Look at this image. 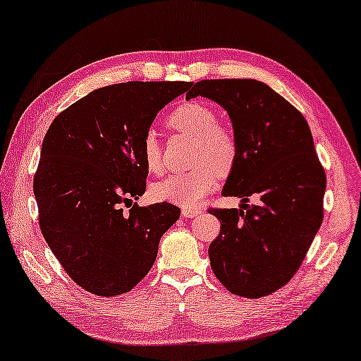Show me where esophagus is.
<instances>
[{
	"label": "esophagus",
	"instance_id": "1",
	"mask_svg": "<svg viewBox=\"0 0 361 361\" xmlns=\"http://www.w3.org/2000/svg\"><path fill=\"white\" fill-rule=\"evenodd\" d=\"M200 212H201V211H198V209H192V207H184V209H182V217H185V219H193V217H197Z\"/></svg>",
	"mask_w": 361,
	"mask_h": 361
}]
</instances>
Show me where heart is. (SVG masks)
<instances>
[{
	"instance_id": "b5f03b06",
	"label": "heart",
	"mask_w": 361,
	"mask_h": 361,
	"mask_svg": "<svg viewBox=\"0 0 361 361\" xmlns=\"http://www.w3.org/2000/svg\"><path fill=\"white\" fill-rule=\"evenodd\" d=\"M171 128L195 137L193 163L198 166L187 173L171 174L152 187V197L164 203L193 207L198 206L217 185L219 174L233 169L238 158V145L228 131L219 126L217 112L201 101H190L173 111ZM142 160L150 173L163 168L161 147L155 130L145 131L141 144Z\"/></svg>"
}]
</instances>
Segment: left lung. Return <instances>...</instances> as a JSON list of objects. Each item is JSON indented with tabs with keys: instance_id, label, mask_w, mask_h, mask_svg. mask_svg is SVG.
<instances>
[{
	"instance_id": "1",
	"label": "left lung",
	"mask_w": 361,
	"mask_h": 361,
	"mask_svg": "<svg viewBox=\"0 0 361 361\" xmlns=\"http://www.w3.org/2000/svg\"><path fill=\"white\" fill-rule=\"evenodd\" d=\"M209 98L228 114L238 158L222 195L239 209H211L220 235L209 245L214 274L245 298L276 292L305 260L324 220L325 171L302 114L254 79L201 80L185 94ZM249 196L258 205H244Z\"/></svg>"
}]
</instances>
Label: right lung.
<instances>
[{
  "label": "right lung",
  "instance_id": "1",
  "mask_svg": "<svg viewBox=\"0 0 361 361\" xmlns=\"http://www.w3.org/2000/svg\"><path fill=\"white\" fill-rule=\"evenodd\" d=\"M190 85H107L49 126L33 182L41 231L63 269L87 292H130L154 267L161 236L179 219L180 209L169 203H135L128 212L122 206L145 192V131Z\"/></svg>",
  "mask_w": 361,
  "mask_h": 361
}]
</instances>
